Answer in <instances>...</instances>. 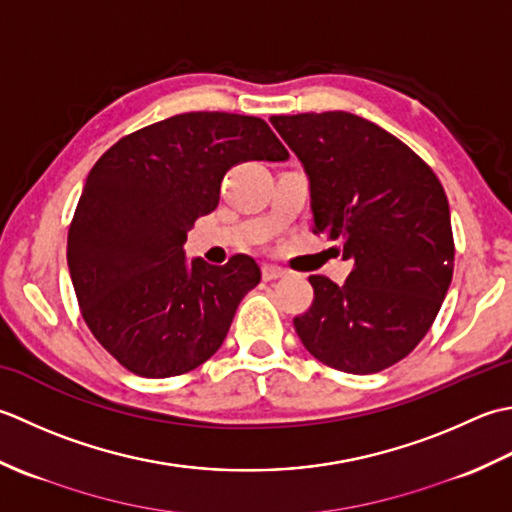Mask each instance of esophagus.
I'll use <instances>...</instances> for the list:
<instances>
[{
	"instance_id": "esophagus-1",
	"label": "esophagus",
	"mask_w": 512,
	"mask_h": 512,
	"mask_svg": "<svg viewBox=\"0 0 512 512\" xmlns=\"http://www.w3.org/2000/svg\"><path fill=\"white\" fill-rule=\"evenodd\" d=\"M287 271L283 267H276V265H263V280H278L283 278Z\"/></svg>"
}]
</instances>
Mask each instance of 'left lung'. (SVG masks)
<instances>
[{"label":"left lung","mask_w":512,"mask_h":512,"mask_svg":"<svg viewBox=\"0 0 512 512\" xmlns=\"http://www.w3.org/2000/svg\"><path fill=\"white\" fill-rule=\"evenodd\" d=\"M309 176L314 234L353 260L347 283L309 276L314 302L294 318L311 356L344 373H378L429 333L453 278L442 183L409 145L351 112L271 117Z\"/></svg>","instance_id":"8db88e82"}]
</instances>
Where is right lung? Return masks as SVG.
Here are the masks:
<instances>
[{"instance_id": "obj_1", "label": "right lung", "mask_w": 512, "mask_h": 512, "mask_svg": "<svg viewBox=\"0 0 512 512\" xmlns=\"http://www.w3.org/2000/svg\"><path fill=\"white\" fill-rule=\"evenodd\" d=\"M287 156L263 119L185 112L95 163L68 229V267L88 329L125 369L172 378L221 349L260 267L245 254L223 267L187 263V232L216 210L229 168Z\"/></svg>"}]
</instances>
